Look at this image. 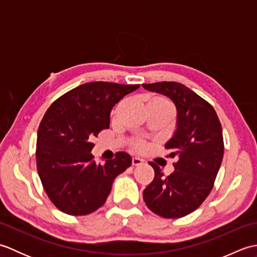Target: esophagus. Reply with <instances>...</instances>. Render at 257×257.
<instances>
[{"mask_svg":"<svg viewBox=\"0 0 257 257\" xmlns=\"http://www.w3.org/2000/svg\"><path fill=\"white\" fill-rule=\"evenodd\" d=\"M132 163H133V166H140V165H143V160H141L140 158L134 157L132 159Z\"/></svg>","mask_w":257,"mask_h":257,"instance_id":"esophagus-1","label":"esophagus"}]
</instances>
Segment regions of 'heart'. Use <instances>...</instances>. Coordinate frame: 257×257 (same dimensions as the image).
Segmentation results:
<instances>
[{
  "instance_id": "obj_1",
  "label": "heart",
  "mask_w": 257,
  "mask_h": 257,
  "mask_svg": "<svg viewBox=\"0 0 257 257\" xmlns=\"http://www.w3.org/2000/svg\"><path fill=\"white\" fill-rule=\"evenodd\" d=\"M148 103H155V105H159V106H169V107H172L171 102L169 101L168 99L163 97H152L148 100ZM130 146H132V148L136 151H144L147 148V144L144 139L141 138H133L130 140Z\"/></svg>"
}]
</instances>
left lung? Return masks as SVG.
<instances>
[{
	"label": "left lung",
	"mask_w": 257,
	"mask_h": 257,
	"mask_svg": "<svg viewBox=\"0 0 257 257\" xmlns=\"http://www.w3.org/2000/svg\"><path fill=\"white\" fill-rule=\"evenodd\" d=\"M147 90L160 92L174 102L178 128L166 149L178 156L174 170L166 177L155 162V178L144 191L147 206L166 219H178L198 209L213 189L221 167L224 143L219 117L203 98L177 81L143 84Z\"/></svg>",
	"instance_id": "1"
}]
</instances>
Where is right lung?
I'll return each mask as SVG.
<instances>
[{
    "label": "right lung",
    "mask_w": 257,
    "mask_h": 257,
    "mask_svg": "<svg viewBox=\"0 0 257 257\" xmlns=\"http://www.w3.org/2000/svg\"><path fill=\"white\" fill-rule=\"evenodd\" d=\"M140 85L95 81L67 91L47 109L38 125L36 167L48 199L69 215H87L105 203L114 178L132 165L125 152H117L97 165L91 143L109 128L110 112Z\"/></svg>",
    "instance_id": "add662e5"
}]
</instances>
